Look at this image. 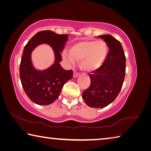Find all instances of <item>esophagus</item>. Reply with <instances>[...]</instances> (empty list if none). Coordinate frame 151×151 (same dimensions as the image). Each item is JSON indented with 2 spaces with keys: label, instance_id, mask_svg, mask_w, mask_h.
Masks as SVG:
<instances>
[{
  "label": "esophagus",
  "instance_id": "esophagus-1",
  "mask_svg": "<svg viewBox=\"0 0 151 151\" xmlns=\"http://www.w3.org/2000/svg\"><path fill=\"white\" fill-rule=\"evenodd\" d=\"M79 75H80V73L76 72V71H75V72L73 73V77L74 78H77Z\"/></svg>",
  "mask_w": 151,
  "mask_h": 151
}]
</instances>
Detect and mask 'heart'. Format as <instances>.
Masks as SVG:
<instances>
[{"label":"heart","mask_w":151,"mask_h":151,"mask_svg":"<svg viewBox=\"0 0 151 151\" xmlns=\"http://www.w3.org/2000/svg\"><path fill=\"white\" fill-rule=\"evenodd\" d=\"M108 51V45L103 40L83 41L71 46L69 54L64 52L63 57L70 64L80 61L82 69L93 71L102 66Z\"/></svg>","instance_id":"b5f03b06"}]
</instances>
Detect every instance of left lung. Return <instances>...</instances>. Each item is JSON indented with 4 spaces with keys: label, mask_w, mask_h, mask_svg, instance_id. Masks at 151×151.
<instances>
[{
    "label": "left lung",
    "mask_w": 151,
    "mask_h": 151,
    "mask_svg": "<svg viewBox=\"0 0 151 151\" xmlns=\"http://www.w3.org/2000/svg\"><path fill=\"white\" fill-rule=\"evenodd\" d=\"M98 37L105 41L109 52L102 66L89 75L91 83L83 92V98L91 108H102L113 102L122 89L126 59L118 40L109 34Z\"/></svg>",
    "instance_id": "left-lung-1"
}]
</instances>
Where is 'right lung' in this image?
<instances>
[{"mask_svg": "<svg viewBox=\"0 0 151 151\" xmlns=\"http://www.w3.org/2000/svg\"><path fill=\"white\" fill-rule=\"evenodd\" d=\"M68 35L57 34L50 30L37 32L24 47L20 65V77L24 92L33 102L49 105L59 97L64 84L73 78V72L59 64ZM47 44L54 51L55 59L51 66L43 70L35 68L31 53L38 45Z\"/></svg>", "mask_w": 151, "mask_h": 151, "instance_id": "1", "label": "right lung"}]
</instances>
